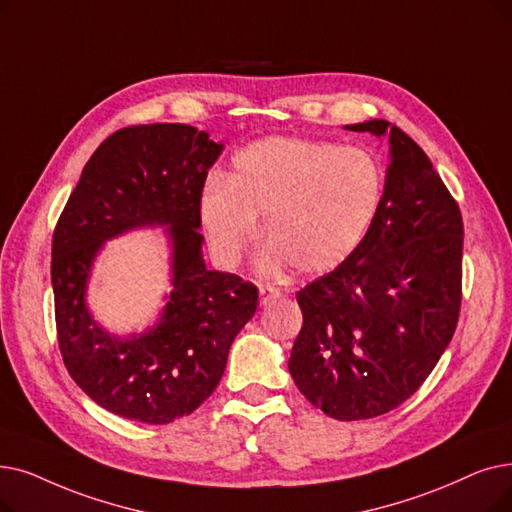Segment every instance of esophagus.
I'll return each mask as SVG.
<instances>
[{
    "label": "esophagus",
    "instance_id": "obj_1",
    "mask_svg": "<svg viewBox=\"0 0 512 512\" xmlns=\"http://www.w3.org/2000/svg\"><path fill=\"white\" fill-rule=\"evenodd\" d=\"M280 297L278 288L274 286H259V303L265 307V305H272L276 299Z\"/></svg>",
    "mask_w": 512,
    "mask_h": 512
}]
</instances>
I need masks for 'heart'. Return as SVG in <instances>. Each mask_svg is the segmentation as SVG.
I'll return each mask as SVG.
<instances>
[{
	"label": "heart",
	"mask_w": 512,
	"mask_h": 512,
	"mask_svg": "<svg viewBox=\"0 0 512 512\" xmlns=\"http://www.w3.org/2000/svg\"><path fill=\"white\" fill-rule=\"evenodd\" d=\"M385 171L366 148L301 138H263L232 159L228 180L201 196L213 253L236 261L263 215L265 272L337 270L358 251L383 207Z\"/></svg>",
	"instance_id": "obj_1"
}]
</instances>
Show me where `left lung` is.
<instances>
[{
  "mask_svg": "<svg viewBox=\"0 0 512 512\" xmlns=\"http://www.w3.org/2000/svg\"><path fill=\"white\" fill-rule=\"evenodd\" d=\"M389 138L383 207L362 247L297 293L303 326L288 372L337 420L404 404L454 337L462 215L422 148L389 121L347 125Z\"/></svg>",
  "mask_w": 512,
  "mask_h": 512,
  "instance_id": "left-lung-1",
  "label": "left lung"
}]
</instances>
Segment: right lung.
<instances>
[{
  "mask_svg": "<svg viewBox=\"0 0 512 512\" xmlns=\"http://www.w3.org/2000/svg\"><path fill=\"white\" fill-rule=\"evenodd\" d=\"M224 144L184 123L133 125L108 136L81 171L52 238L58 345L73 381L117 416L167 425L215 391L230 345L257 309V286L207 270L201 196ZM167 225L172 293L140 336H110L84 303L101 244Z\"/></svg>",
  "mask_w": 512,
  "mask_h": 512,
  "instance_id": "add662e5",
  "label": "right lung"
}]
</instances>
